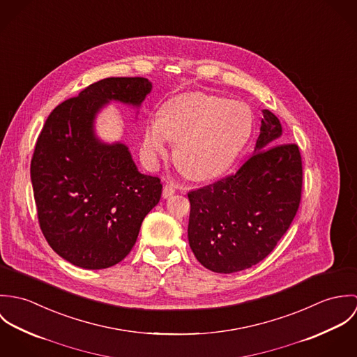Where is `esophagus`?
I'll return each instance as SVG.
<instances>
[{
    "label": "esophagus",
    "mask_w": 357,
    "mask_h": 357,
    "mask_svg": "<svg viewBox=\"0 0 357 357\" xmlns=\"http://www.w3.org/2000/svg\"><path fill=\"white\" fill-rule=\"evenodd\" d=\"M174 192H176V187H174L172 183H167V184H165V187H163V191H162V195H163V198H170V197H173V195H174Z\"/></svg>",
    "instance_id": "esophagus-1"
}]
</instances>
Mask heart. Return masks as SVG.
Masks as SVG:
<instances>
[{"mask_svg":"<svg viewBox=\"0 0 357 357\" xmlns=\"http://www.w3.org/2000/svg\"><path fill=\"white\" fill-rule=\"evenodd\" d=\"M253 112L248 104L204 93L170 99L144 128L142 153L156 166L169 153V140L177 143L176 160L194 178L220 174L252 135Z\"/></svg>","mask_w":357,"mask_h":357,"instance_id":"b5f03b06","label":"heart"}]
</instances>
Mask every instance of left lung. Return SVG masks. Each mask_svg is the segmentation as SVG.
<instances>
[{
	"label": "left lung",
	"instance_id": "obj_1",
	"mask_svg": "<svg viewBox=\"0 0 357 357\" xmlns=\"http://www.w3.org/2000/svg\"><path fill=\"white\" fill-rule=\"evenodd\" d=\"M259 136L242 166L188 192V242L204 268L248 269L269 255L290 228L301 202L303 160L297 144L281 143L282 125L262 109Z\"/></svg>",
	"mask_w": 357,
	"mask_h": 357
}]
</instances>
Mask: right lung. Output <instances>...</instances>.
Segmentation results:
<instances>
[{
    "instance_id": "add662e5",
    "label": "right lung",
    "mask_w": 357,
    "mask_h": 357,
    "mask_svg": "<svg viewBox=\"0 0 357 357\" xmlns=\"http://www.w3.org/2000/svg\"><path fill=\"white\" fill-rule=\"evenodd\" d=\"M151 88L142 77L104 78L60 102L38 136L30 167L38 222L53 252L73 265L121 262L160 199V180L142 174L125 144H104L93 132L105 102L140 107Z\"/></svg>"
}]
</instances>
